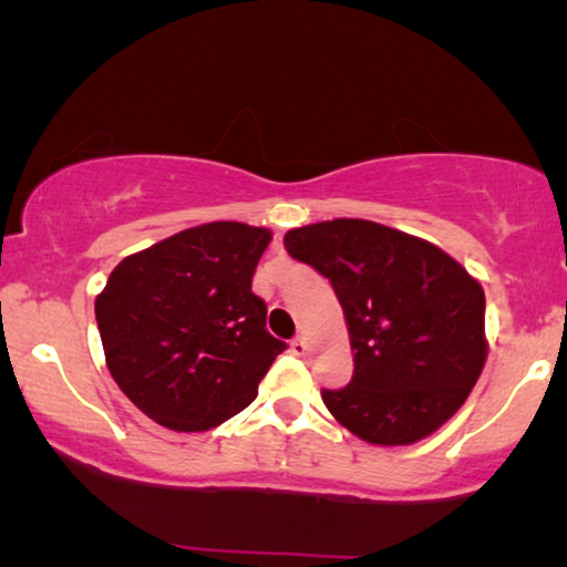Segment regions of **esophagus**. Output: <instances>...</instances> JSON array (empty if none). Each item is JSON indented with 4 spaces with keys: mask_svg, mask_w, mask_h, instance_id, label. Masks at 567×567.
I'll list each match as a JSON object with an SVG mask.
<instances>
[{
    "mask_svg": "<svg viewBox=\"0 0 567 567\" xmlns=\"http://www.w3.org/2000/svg\"><path fill=\"white\" fill-rule=\"evenodd\" d=\"M307 351H309V346H307V340L305 338H293L291 340V353L293 355H307Z\"/></svg>",
    "mask_w": 567,
    "mask_h": 567,
    "instance_id": "obj_1",
    "label": "esophagus"
}]
</instances>
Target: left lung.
<instances>
[{
    "label": "left lung",
    "instance_id": "8db88e82",
    "mask_svg": "<svg viewBox=\"0 0 567 567\" xmlns=\"http://www.w3.org/2000/svg\"><path fill=\"white\" fill-rule=\"evenodd\" d=\"M284 247L328 278L343 307L353 377L322 390L355 436L405 446L444 425L485 367V293L436 245L367 219L286 231Z\"/></svg>",
    "mask_w": 567,
    "mask_h": 567
}]
</instances>
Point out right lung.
<instances>
[{"mask_svg": "<svg viewBox=\"0 0 567 567\" xmlns=\"http://www.w3.org/2000/svg\"><path fill=\"white\" fill-rule=\"evenodd\" d=\"M270 231L212 221L113 268L95 299L121 392L173 431H208L245 410L286 343L266 330L252 274Z\"/></svg>", "mask_w": 567, "mask_h": 567, "instance_id": "obj_1", "label": "right lung"}]
</instances>
